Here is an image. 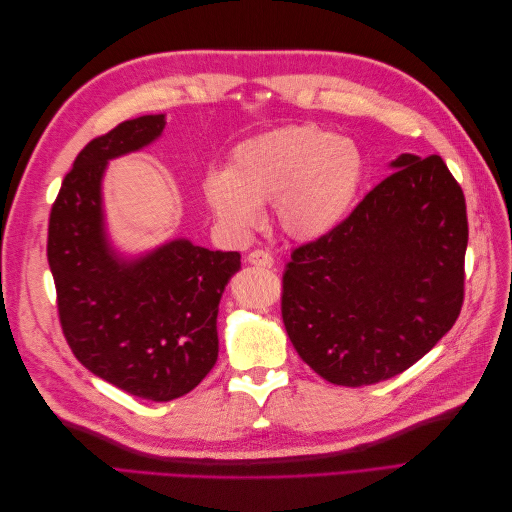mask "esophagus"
Listing matches in <instances>:
<instances>
[{"label": "esophagus", "mask_w": 512, "mask_h": 512, "mask_svg": "<svg viewBox=\"0 0 512 512\" xmlns=\"http://www.w3.org/2000/svg\"><path fill=\"white\" fill-rule=\"evenodd\" d=\"M247 262H250V265H256V267L271 269L273 267V256L265 250H254V252L247 254Z\"/></svg>", "instance_id": "esophagus-1"}]
</instances>
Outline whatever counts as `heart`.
Returning a JSON list of instances; mask_svg holds the SVG:
<instances>
[{
	"label": "heart",
	"mask_w": 512,
	"mask_h": 512,
	"mask_svg": "<svg viewBox=\"0 0 512 512\" xmlns=\"http://www.w3.org/2000/svg\"><path fill=\"white\" fill-rule=\"evenodd\" d=\"M365 160L348 138L318 126H290L241 143L226 170H209L203 192L224 228L245 235L273 203L288 237L316 241L331 235L354 205Z\"/></svg>",
	"instance_id": "b5f03b06"
}]
</instances>
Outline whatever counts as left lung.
I'll list each match as a JSON object with an SVG mask.
<instances>
[{"label":"left lung","mask_w":512,"mask_h":512,"mask_svg":"<svg viewBox=\"0 0 512 512\" xmlns=\"http://www.w3.org/2000/svg\"><path fill=\"white\" fill-rule=\"evenodd\" d=\"M395 170L331 235L292 252L282 318L294 350L339 386L389 380L451 331L463 303L466 198L440 156Z\"/></svg>","instance_id":"obj_1"}]
</instances>
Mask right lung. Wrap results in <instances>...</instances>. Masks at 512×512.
<instances>
[{"label":"right lung","instance_id":"add662e5","mask_svg":"<svg viewBox=\"0 0 512 512\" xmlns=\"http://www.w3.org/2000/svg\"><path fill=\"white\" fill-rule=\"evenodd\" d=\"M164 115H143L94 138L76 156L49 220L46 256L66 342L91 374L149 401L190 393L218 361V307L241 269L239 252L188 239L123 256L106 235L108 162L162 136Z\"/></svg>","mask_w":512,"mask_h":512}]
</instances>
